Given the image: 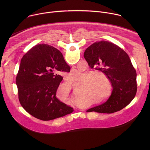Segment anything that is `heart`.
I'll return each instance as SVG.
<instances>
[{
  "instance_id": "b5f03b06",
  "label": "heart",
  "mask_w": 150,
  "mask_h": 150,
  "mask_svg": "<svg viewBox=\"0 0 150 150\" xmlns=\"http://www.w3.org/2000/svg\"><path fill=\"white\" fill-rule=\"evenodd\" d=\"M100 78L106 80L108 79L107 76L102 72H96L93 74L90 73L87 74L86 72L74 71L70 72L68 76V81L71 82H83L81 90V96L82 97L79 98L78 101H82L88 98L97 99L101 96L104 89L101 79ZM71 89L70 85H65L59 89V93L68 96H72ZM107 96L108 94H105V96L100 97L97 101L98 103H101L105 101L107 98Z\"/></svg>"
}]
</instances>
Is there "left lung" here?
Returning a JSON list of instances; mask_svg holds the SVG:
<instances>
[{
  "label": "left lung",
  "mask_w": 150,
  "mask_h": 150,
  "mask_svg": "<svg viewBox=\"0 0 150 150\" xmlns=\"http://www.w3.org/2000/svg\"><path fill=\"white\" fill-rule=\"evenodd\" d=\"M88 65L103 72L110 80L113 90L104 103L87 112L112 113L125 108L134 98L137 90V73L128 54L120 47L107 41L94 42L85 50Z\"/></svg>",
  "instance_id": "1"
}]
</instances>
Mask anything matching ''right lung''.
I'll return each instance as SVG.
<instances>
[{"mask_svg":"<svg viewBox=\"0 0 150 150\" xmlns=\"http://www.w3.org/2000/svg\"><path fill=\"white\" fill-rule=\"evenodd\" d=\"M71 68L62 53L53 46L38 45L21 59L16 78L19 102L31 115L50 120L71 113L74 109L56 97L63 72Z\"/></svg>","mask_w":150,"mask_h":150,"instance_id":"right-lung-1","label":"right lung"}]
</instances>
